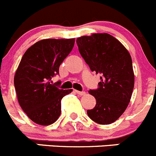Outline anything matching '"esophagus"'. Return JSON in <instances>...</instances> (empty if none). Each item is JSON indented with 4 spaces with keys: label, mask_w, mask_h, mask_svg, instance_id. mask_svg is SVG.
<instances>
[{
    "label": "esophagus",
    "mask_w": 156,
    "mask_h": 156,
    "mask_svg": "<svg viewBox=\"0 0 156 156\" xmlns=\"http://www.w3.org/2000/svg\"><path fill=\"white\" fill-rule=\"evenodd\" d=\"M75 92H76L78 94H79V95H84V94H85V91H77V90H75Z\"/></svg>",
    "instance_id": "34e87169"
}]
</instances>
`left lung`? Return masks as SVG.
<instances>
[{
  "instance_id": "1",
  "label": "left lung",
  "mask_w": 156,
  "mask_h": 156,
  "mask_svg": "<svg viewBox=\"0 0 156 156\" xmlns=\"http://www.w3.org/2000/svg\"><path fill=\"white\" fill-rule=\"evenodd\" d=\"M76 42L91 71L101 75L98 89L88 91L95 98L96 105L87 114L98 124L113 123L127 108L133 91L135 75L130 54L107 33L82 36Z\"/></svg>"
}]
</instances>
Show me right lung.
<instances>
[{"mask_svg":"<svg viewBox=\"0 0 156 156\" xmlns=\"http://www.w3.org/2000/svg\"><path fill=\"white\" fill-rule=\"evenodd\" d=\"M75 41H39L26 51L17 67L14 78L17 100L36 124L49 126L56 122L62 112V98L72 91L57 88V84H51V78L59 74V67L73 48Z\"/></svg>","mask_w":156,"mask_h":156,"instance_id":"add662e5","label":"right lung"}]
</instances>
